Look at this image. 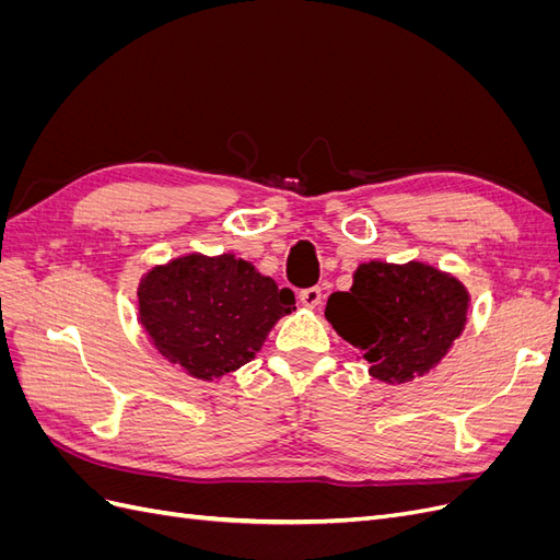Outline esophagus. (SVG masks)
<instances>
[{"instance_id": "esophagus-1", "label": "esophagus", "mask_w": 560, "mask_h": 560, "mask_svg": "<svg viewBox=\"0 0 560 560\" xmlns=\"http://www.w3.org/2000/svg\"><path fill=\"white\" fill-rule=\"evenodd\" d=\"M299 301L306 308H315V306H319V301H322V290H319V287H308V290H301Z\"/></svg>"}]
</instances>
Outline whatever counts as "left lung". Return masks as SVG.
<instances>
[{"instance_id": "obj_1", "label": "left lung", "mask_w": 560, "mask_h": 560, "mask_svg": "<svg viewBox=\"0 0 560 560\" xmlns=\"http://www.w3.org/2000/svg\"><path fill=\"white\" fill-rule=\"evenodd\" d=\"M469 296L436 268L411 261L362 264L350 292L327 301V319L371 364V376L406 383L444 358L463 334Z\"/></svg>"}]
</instances>
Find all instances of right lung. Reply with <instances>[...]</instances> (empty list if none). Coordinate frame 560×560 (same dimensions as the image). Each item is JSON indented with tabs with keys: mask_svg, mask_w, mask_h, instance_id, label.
<instances>
[{
	"mask_svg": "<svg viewBox=\"0 0 560 560\" xmlns=\"http://www.w3.org/2000/svg\"><path fill=\"white\" fill-rule=\"evenodd\" d=\"M140 319L165 360L212 381L254 360L294 292L233 254L175 259L140 284Z\"/></svg>",
	"mask_w": 560,
	"mask_h": 560,
	"instance_id": "right-lung-1",
	"label": "right lung"
}]
</instances>
